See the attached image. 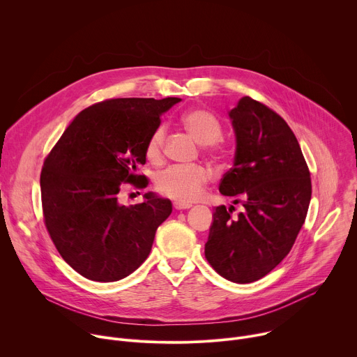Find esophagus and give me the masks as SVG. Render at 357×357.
<instances>
[{
	"label": "esophagus",
	"instance_id": "1",
	"mask_svg": "<svg viewBox=\"0 0 357 357\" xmlns=\"http://www.w3.org/2000/svg\"><path fill=\"white\" fill-rule=\"evenodd\" d=\"M192 205H189V203H183V202H175L174 203V208L176 211H185V209H189Z\"/></svg>",
	"mask_w": 357,
	"mask_h": 357
}]
</instances>
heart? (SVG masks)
<instances>
[{
  "label": "heart",
  "mask_w": 357,
  "mask_h": 357,
  "mask_svg": "<svg viewBox=\"0 0 357 357\" xmlns=\"http://www.w3.org/2000/svg\"><path fill=\"white\" fill-rule=\"evenodd\" d=\"M181 121L197 142L206 145L212 155L220 157L223 154V149L218 142L222 138L223 126L212 112L205 109L189 110L182 116ZM165 135L167 128L162 124L149 134L145 144V157L148 161H161ZM209 179L211 171L203 165H174L157 174L155 188L161 195L174 200L193 202L202 195Z\"/></svg>",
  "instance_id": "heart-1"
}]
</instances>
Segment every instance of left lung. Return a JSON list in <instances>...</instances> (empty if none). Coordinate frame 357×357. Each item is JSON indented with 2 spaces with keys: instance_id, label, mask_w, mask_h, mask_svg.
<instances>
[{
  "instance_id": "left-lung-1",
  "label": "left lung",
  "mask_w": 357,
  "mask_h": 357,
  "mask_svg": "<svg viewBox=\"0 0 357 357\" xmlns=\"http://www.w3.org/2000/svg\"><path fill=\"white\" fill-rule=\"evenodd\" d=\"M229 116L236 155L219 190L241 197L244 211L231 216L234 206L216 208L205 257L223 278L247 284L267 275L291 251L312 185L298 139L281 116L248 96Z\"/></svg>"
}]
</instances>
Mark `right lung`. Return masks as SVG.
<instances>
[{"instance_id":"right-lung-1","label":"right lung","mask_w":357,"mask_h":357,"mask_svg":"<svg viewBox=\"0 0 357 357\" xmlns=\"http://www.w3.org/2000/svg\"><path fill=\"white\" fill-rule=\"evenodd\" d=\"M178 97L110 98L83 112L65 130L40 172L46 230L62 259L91 281L112 282L134 273L148 257L172 203L155 193L124 206V183L146 188L137 175L145 144L161 114Z\"/></svg>"}]
</instances>
